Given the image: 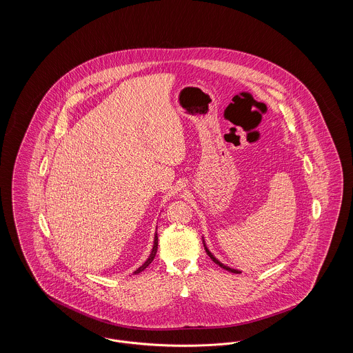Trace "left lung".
I'll return each mask as SVG.
<instances>
[{
  "label": "left lung",
  "instance_id": "left-lung-1",
  "mask_svg": "<svg viewBox=\"0 0 353 353\" xmlns=\"http://www.w3.org/2000/svg\"><path fill=\"white\" fill-rule=\"evenodd\" d=\"M202 242H203V248H205V252L206 254L210 256V259L216 263V265H219V268H222V269L228 270V271H230V272H234V274H239L241 271L239 270L232 269V268H229V266H226V265H223V263H221L219 259L212 254V252H209V249L206 248V245H205V241H203V236H202Z\"/></svg>",
  "mask_w": 353,
  "mask_h": 353
}]
</instances>
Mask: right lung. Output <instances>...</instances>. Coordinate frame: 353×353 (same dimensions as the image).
Listing matches in <instances>:
<instances>
[{
  "label": "right lung",
  "mask_w": 353,
  "mask_h": 353,
  "mask_svg": "<svg viewBox=\"0 0 353 353\" xmlns=\"http://www.w3.org/2000/svg\"><path fill=\"white\" fill-rule=\"evenodd\" d=\"M156 229H157V228H156ZM157 243H159V241H157V233H156V234H154V241H153V248H152L151 255L148 256V259H147V261H145V262H144L139 269L134 271V274H139V272L144 271V270L147 269V268L151 265V262L153 261V258H154L156 252H157V246H159Z\"/></svg>",
  "instance_id": "right-lung-1"
}]
</instances>
